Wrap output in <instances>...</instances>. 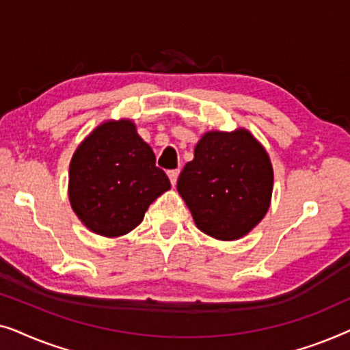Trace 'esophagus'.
<instances>
[{"label":"esophagus","instance_id":"34e87169","mask_svg":"<svg viewBox=\"0 0 350 350\" xmlns=\"http://www.w3.org/2000/svg\"><path fill=\"white\" fill-rule=\"evenodd\" d=\"M167 175H169V178H170V183L172 185H176V180H178V175H180V170L178 169H174V170H169L167 172Z\"/></svg>","mask_w":350,"mask_h":350}]
</instances>
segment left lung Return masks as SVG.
Instances as JSON below:
<instances>
[{
    "mask_svg": "<svg viewBox=\"0 0 350 350\" xmlns=\"http://www.w3.org/2000/svg\"><path fill=\"white\" fill-rule=\"evenodd\" d=\"M269 156L250 132H207L185 165L176 189L200 231L219 241L250 232L269 208Z\"/></svg>",
    "mask_w": 350,
    "mask_h": 350,
    "instance_id": "obj_1",
    "label": "left lung"
}]
</instances>
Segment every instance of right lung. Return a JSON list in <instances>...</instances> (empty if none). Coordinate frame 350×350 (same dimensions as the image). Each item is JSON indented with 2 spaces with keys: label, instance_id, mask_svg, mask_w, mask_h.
I'll return each instance as SVG.
<instances>
[{
  "label": "right lung",
  "instance_id": "add662e5",
  "mask_svg": "<svg viewBox=\"0 0 350 350\" xmlns=\"http://www.w3.org/2000/svg\"><path fill=\"white\" fill-rule=\"evenodd\" d=\"M167 189L170 181L156 167L154 152L126 119L98 126L71 159V207L100 236L131 232Z\"/></svg>",
  "mask_w": 350,
  "mask_h": 350
}]
</instances>
